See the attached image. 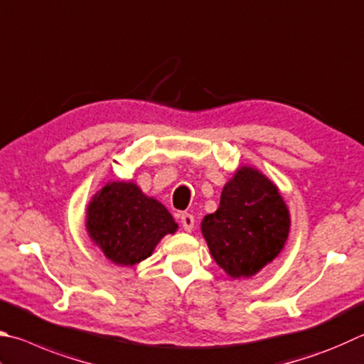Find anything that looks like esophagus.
<instances>
[{
    "label": "esophagus",
    "mask_w": 364,
    "mask_h": 364,
    "mask_svg": "<svg viewBox=\"0 0 364 364\" xmlns=\"http://www.w3.org/2000/svg\"><path fill=\"white\" fill-rule=\"evenodd\" d=\"M181 224H183V229L186 230V232H191L194 228V216L189 215V213H183L181 215Z\"/></svg>",
    "instance_id": "esophagus-1"
}]
</instances>
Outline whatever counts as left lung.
I'll use <instances>...</instances> for the list:
<instances>
[{
	"instance_id": "obj_1",
	"label": "left lung",
	"mask_w": 364,
	"mask_h": 364,
	"mask_svg": "<svg viewBox=\"0 0 364 364\" xmlns=\"http://www.w3.org/2000/svg\"><path fill=\"white\" fill-rule=\"evenodd\" d=\"M291 218L274 181L240 165L224 184L220 207L205 215L200 230L210 255L230 279H250L282 253Z\"/></svg>"
}]
</instances>
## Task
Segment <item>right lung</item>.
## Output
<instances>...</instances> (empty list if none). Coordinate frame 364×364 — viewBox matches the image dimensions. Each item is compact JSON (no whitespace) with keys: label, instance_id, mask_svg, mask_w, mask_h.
<instances>
[{"label":"right lung","instance_id":"add662e5","mask_svg":"<svg viewBox=\"0 0 364 364\" xmlns=\"http://www.w3.org/2000/svg\"><path fill=\"white\" fill-rule=\"evenodd\" d=\"M90 240L117 266H135L153 255L178 224L164 205L143 193L134 181H109L85 210Z\"/></svg>","mask_w":364,"mask_h":364}]
</instances>
